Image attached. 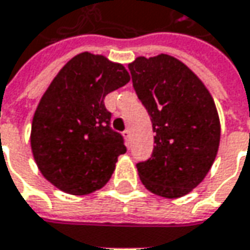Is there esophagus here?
Segmentation results:
<instances>
[{
  "mask_svg": "<svg viewBox=\"0 0 250 250\" xmlns=\"http://www.w3.org/2000/svg\"><path fill=\"white\" fill-rule=\"evenodd\" d=\"M122 135H124V138L126 140V143L129 145V139H130V130L129 129H125L122 132Z\"/></svg>",
  "mask_w": 250,
  "mask_h": 250,
  "instance_id": "34e87169",
  "label": "esophagus"
}]
</instances>
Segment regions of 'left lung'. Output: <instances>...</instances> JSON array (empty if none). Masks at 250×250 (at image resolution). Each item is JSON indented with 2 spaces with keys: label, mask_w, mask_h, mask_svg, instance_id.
Returning <instances> with one entry per match:
<instances>
[{
  "label": "left lung",
  "mask_w": 250,
  "mask_h": 250,
  "mask_svg": "<svg viewBox=\"0 0 250 250\" xmlns=\"http://www.w3.org/2000/svg\"><path fill=\"white\" fill-rule=\"evenodd\" d=\"M128 68L156 133L151 157L136 164L140 181L159 196H184L216 160L220 120L214 100L185 63L167 54L138 57Z\"/></svg>",
  "instance_id": "8db88e82"
}]
</instances>
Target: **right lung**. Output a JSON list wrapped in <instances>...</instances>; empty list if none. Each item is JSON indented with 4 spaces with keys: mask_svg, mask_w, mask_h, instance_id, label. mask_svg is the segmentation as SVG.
<instances>
[{
    "mask_svg": "<svg viewBox=\"0 0 250 250\" xmlns=\"http://www.w3.org/2000/svg\"><path fill=\"white\" fill-rule=\"evenodd\" d=\"M129 79L124 65L90 53L73 57L54 78L36 108L30 135L36 164L54 187L81 196L108 182L126 147L111 129L104 99Z\"/></svg>",
    "mask_w": 250,
    "mask_h": 250,
    "instance_id": "right-lung-1",
    "label": "right lung"
}]
</instances>
